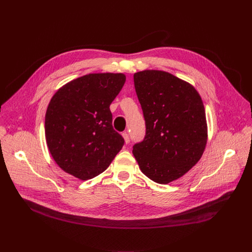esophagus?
<instances>
[{
    "mask_svg": "<svg viewBox=\"0 0 252 252\" xmlns=\"http://www.w3.org/2000/svg\"><path fill=\"white\" fill-rule=\"evenodd\" d=\"M123 137H124L126 143H128V142H129V136H128V134H127L126 132H124V133H123Z\"/></svg>",
    "mask_w": 252,
    "mask_h": 252,
    "instance_id": "obj_1",
    "label": "esophagus"
}]
</instances>
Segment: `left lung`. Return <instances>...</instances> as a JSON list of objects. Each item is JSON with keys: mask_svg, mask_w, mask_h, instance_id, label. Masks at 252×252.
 Masks as SVG:
<instances>
[{"mask_svg": "<svg viewBox=\"0 0 252 252\" xmlns=\"http://www.w3.org/2000/svg\"><path fill=\"white\" fill-rule=\"evenodd\" d=\"M147 132L132 155L142 173L167 185L201 158L207 142L202 99L189 83L167 71L145 69L133 75Z\"/></svg>", "mask_w": 252, "mask_h": 252, "instance_id": "1", "label": "left lung"}]
</instances>
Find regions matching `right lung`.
<instances>
[{
  "mask_svg": "<svg viewBox=\"0 0 252 252\" xmlns=\"http://www.w3.org/2000/svg\"><path fill=\"white\" fill-rule=\"evenodd\" d=\"M126 83L119 73L89 74L60 88L45 118L48 149L56 163L82 181L103 172L124 146L110 105Z\"/></svg>",
  "mask_w": 252,
  "mask_h": 252,
  "instance_id": "right-lung-1",
  "label": "right lung"
}]
</instances>
